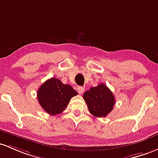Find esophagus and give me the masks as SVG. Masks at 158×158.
Masks as SVG:
<instances>
[{"instance_id":"34e87169","label":"esophagus","mask_w":158,"mask_h":158,"mask_svg":"<svg viewBox=\"0 0 158 158\" xmlns=\"http://www.w3.org/2000/svg\"><path fill=\"white\" fill-rule=\"evenodd\" d=\"M77 90L80 94H82V93L84 92V87H83V86H77Z\"/></svg>"}]
</instances>
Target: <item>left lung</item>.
Wrapping results in <instances>:
<instances>
[{
  "instance_id": "8db88e82",
  "label": "left lung",
  "mask_w": 158,
  "mask_h": 158,
  "mask_svg": "<svg viewBox=\"0 0 158 158\" xmlns=\"http://www.w3.org/2000/svg\"><path fill=\"white\" fill-rule=\"evenodd\" d=\"M89 112L97 118H105L114 108L115 99L112 92L104 84L89 88L83 95Z\"/></svg>"
}]
</instances>
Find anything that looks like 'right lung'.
Segmentation results:
<instances>
[{
    "instance_id": "right-lung-1",
    "label": "right lung",
    "mask_w": 158,
    "mask_h": 158,
    "mask_svg": "<svg viewBox=\"0 0 158 158\" xmlns=\"http://www.w3.org/2000/svg\"><path fill=\"white\" fill-rule=\"evenodd\" d=\"M77 93L69 84H63L60 80L52 77L45 81L38 90L39 104L46 112L51 115L62 113L69 101Z\"/></svg>"
}]
</instances>
